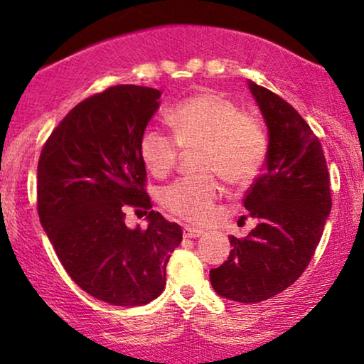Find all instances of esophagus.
Returning a JSON list of instances; mask_svg holds the SVG:
<instances>
[{"mask_svg":"<svg viewBox=\"0 0 364 364\" xmlns=\"http://www.w3.org/2000/svg\"><path fill=\"white\" fill-rule=\"evenodd\" d=\"M205 232L200 230V228H193V227H183V237L186 238H197V237H203Z\"/></svg>","mask_w":364,"mask_h":364,"instance_id":"34e87169","label":"esophagus"}]
</instances>
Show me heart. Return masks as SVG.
I'll return each mask as SVG.
<instances>
[{
  "label": "heart",
  "instance_id": "1",
  "mask_svg": "<svg viewBox=\"0 0 364 364\" xmlns=\"http://www.w3.org/2000/svg\"><path fill=\"white\" fill-rule=\"evenodd\" d=\"M173 139L147 129L139 142V156L154 177H166L176 166L178 148L200 147L197 152L196 177L173 182L161 192V202L168 212L187 222L203 223L212 217L220 196V186L210 172L228 186L250 183L260 172L267 154V139L260 124L230 99L217 92H198L178 102L167 114Z\"/></svg>",
  "mask_w": 364,
  "mask_h": 364
}]
</instances>
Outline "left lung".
Listing matches in <instances>:
<instances>
[{"mask_svg": "<svg viewBox=\"0 0 364 364\" xmlns=\"http://www.w3.org/2000/svg\"><path fill=\"white\" fill-rule=\"evenodd\" d=\"M268 132L262 173L243 207L257 227L247 238L228 237L230 255L210 270L222 298L258 303L293 285L310 263L331 212L330 177L321 144L280 96L247 81Z\"/></svg>", "mask_w": 364, "mask_h": 364, "instance_id": "1", "label": "left lung"}]
</instances>
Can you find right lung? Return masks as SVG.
Instances as JSON below:
<instances>
[{"instance_id": "right-lung-1", "label": "right lung", "mask_w": 364, "mask_h": 364, "mask_svg": "<svg viewBox=\"0 0 364 364\" xmlns=\"http://www.w3.org/2000/svg\"><path fill=\"white\" fill-rule=\"evenodd\" d=\"M159 89L109 87L68 112L38 162L39 222L73 282L114 306H141L166 287L182 228L151 210L139 142L161 106ZM126 206L148 228L123 223Z\"/></svg>"}]
</instances>
